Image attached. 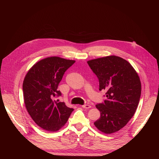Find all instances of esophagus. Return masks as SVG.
I'll list each match as a JSON object with an SVG mask.
<instances>
[{
  "mask_svg": "<svg viewBox=\"0 0 159 159\" xmlns=\"http://www.w3.org/2000/svg\"><path fill=\"white\" fill-rule=\"evenodd\" d=\"M81 107H82L84 109H89V108H91V105H89L88 104H85V105H82V106H81Z\"/></svg>",
  "mask_w": 159,
  "mask_h": 159,
  "instance_id": "1",
  "label": "esophagus"
}]
</instances>
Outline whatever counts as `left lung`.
Masks as SVG:
<instances>
[{
	"instance_id": "left-lung-1",
	"label": "left lung",
	"mask_w": 159,
	"mask_h": 159,
	"mask_svg": "<svg viewBox=\"0 0 159 159\" xmlns=\"http://www.w3.org/2000/svg\"><path fill=\"white\" fill-rule=\"evenodd\" d=\"M98 76L99 90H105L104 103L95 105L100 117L94 122L99 131L111 134L126 125L136 111L141 83L131 64L121 57L108 56L88 61Z\"/></svg>"
}]
</instances>
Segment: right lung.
<instances>
[{"label":"right lung","instance_id":"add662e5","mask_svg":"<svg viewBox=\"0 0 159 159\" xmlns=\"http://www.w3.org/2000/svg\"><path fill=\"white\" fill-rule=\"evenodd\" d=\"M57 56L37 61L28 70L23 81L24 102L27 111L38 126L48 131H57L68 121L74 109L64 102L54 100L65 71L75 63Z\"/></svg>","mask_w":159,"mask_h":159}]
</instances>
